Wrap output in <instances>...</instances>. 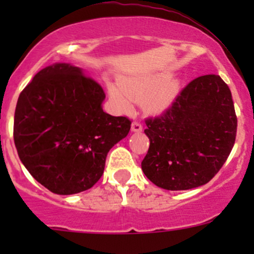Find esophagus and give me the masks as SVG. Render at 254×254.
<instances>
[{
    "instance_id": "34e87169",
    "label": "esophagus",
    "mask_w": 254,
    "mask_h": 254,
    "mask_svg": "<svg viewBox=\"0 0 254 254\" xmlns=\"http://www.w3.org/2000/svg\"><path fill=\"white\" fill-rule=\"evenodd\" d=\"M131 131L134 132H140L142 131V125L140 122H134L131 124Z\"/></svg>"
}]
</instances>
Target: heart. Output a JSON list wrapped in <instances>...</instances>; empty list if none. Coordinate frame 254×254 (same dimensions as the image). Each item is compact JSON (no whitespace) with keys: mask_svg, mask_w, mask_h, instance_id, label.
I'll list each match as a JSON object with an SVG mask.
<instances>
[{"mask_svg":"<svg viewBox=\"0 0 254 254\" xmlns=\"http://www.w3.org/2000/svg\"><path fill=\"white\" fill-rule=\"evenodd\" d=\"M119 84L109 83L111 98L124 111H129L131 101H142L147 111L165 112L175 102L179 92V81L170 73H160L147 77L122 78Z\"/></svg>","mask_w":254,"mask_h":254,"instance_id":"b5f03b06","label":"heart"}]
</instances>
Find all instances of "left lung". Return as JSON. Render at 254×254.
<instances>
[{
  "label": "left lung",
  "mask_w": 254,
  "mask_h": 254,
  "mask_svg": "<svg viewBox=\"0 0 254 254\" xmlns=\"http://www.w3.org/2000/svg\"><path fill=\"white\" fill-rule=\"evenodd\" d=\"M145 123L150 147L141 168L167 190H187L211 181L236 140L231 91L216 75L189 82L167 111Z\"/></svg>",
  "instance_id": "left-lung-1"
}]
</instances>
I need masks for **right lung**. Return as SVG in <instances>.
<instances>
[{
	"mask_svg": "<svg viewBox=\"0 0 254 254\" xmlns=\"http://www.w3.org/2000/svg\"><path fill=\"white\" fill-rule=\"evenodd\" d=\"M103 88L70 64L43 68L20 92L13 137L29 173L55 194L92 188L109 150L129 134L131 120L102 109Z\"/></svg>",
	"mask_w": 254,
	"mask_h": 254,
	"instance_id": "obj_1",
	"label": "right lung"
}]
</instances>
